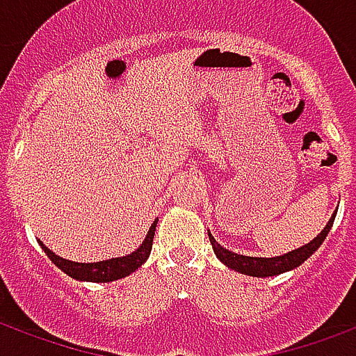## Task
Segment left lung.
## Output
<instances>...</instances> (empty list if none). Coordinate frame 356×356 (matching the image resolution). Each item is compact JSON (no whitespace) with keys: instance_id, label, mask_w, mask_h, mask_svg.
<instances>
[{"instance_id":"1","label":"left lung","mask_w":356,"mask_h":356,"mask_svg":"<svg viewBox=\"0 0 356 356\" xmlns=\"http://www.w3.org/2000/svg\"><path fill=\"white\" fill-rule=\"evenodd\" d=\"M336 213L337 211H334V216L330 217L328 225L322 229L321 234H316V238L311 240L305 246L298 248V250H291L288 254L278 255V257H248V255H238L234 254V252H229L221 244H217L216 238L209 232L208 236L211 246H213V252L219 257V261H223L227 267H231L232 270H238L242 275L261 276V278H265V276H276L280 275V273H286V270H291V268L299 267L301 263L307 261L322 246V242L326 240L330 229L334 225V219H336Z\"/></svg>"}]
</instances>
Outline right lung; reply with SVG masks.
<instances>
[{"instance_id":"add662e5","label":"right lung","mask_w":356,"mask_h":356,"mask_svg":"<svg viewBox=\"0 0 356 356\" xmlns=\"http://www.w3.org/2000/svg\"><path fill=\"white\" fill-rule=\"evenodd\" d=\"M156 223H152L150 231H148L147 238L143 240L135 252H131L129 255H124V257H112V259H106V261H97V263H76L68 261V259H63L51 252L49 248H45L40 242L42 250L47 254L51 261L55 263L63 273H66L68 276H72L76 280H83V282H112V280H118V278H124V276L131 275L137 268L147 261L148 255H150V250H152V240H154V231Z\"/></svg>"}]
</instances>
